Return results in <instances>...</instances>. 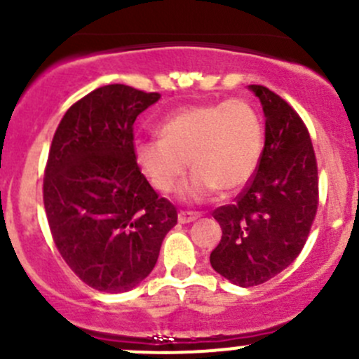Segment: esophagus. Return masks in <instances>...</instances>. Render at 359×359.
I'll use <instances>...</instances> for the list:
<instances>
[{"label": "esophagus", "mask_w": 359, "mask_h": 359, "mask_svg": "<svg viewBox=\"0 0 359 359\" xmlns=\"http://www.w3.org/2000/svg\"><path fill=\"white\" fill-rule=\"evenodd\" d=\"M196 219H200V213L198 212H179V222L180 224H189L194 222Z\"/></svg>", "instance_id": "esophagus-1"}]
</instances>
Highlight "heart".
<instances>
[{"label": "heart", "mask_w": 359, "mask_h": 359, "mask_svg": "<svg viewBox=\"0 0 359 359\" xmlns=\"http://www.w3.org/2000/svg\"><path fill=\"white\" fill-rule=\"evenodd\" d=\"M158 135L135 142L137 166L154 189L170 193L186 173L189 159L194 173L182 191L189 200H200L215 189H241L262 158V123L241 99L182 107L158 126Z\"/></svg>", "instance_id": "b5f03b06"}]
</instances>
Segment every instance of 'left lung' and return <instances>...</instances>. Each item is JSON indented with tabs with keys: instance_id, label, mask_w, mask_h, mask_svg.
<instances>
[{
	"instance_id": "left-lung-1",
	"label": "left lung",
	"mask_w": 359,
	"mask_h": 359,
	"mask_svg": "<svg viewBox=\"0 0 359 359\" xmlns=\"http://www.w3.org/2000/svg\"><path fill=\"white\" fill-rule=\"evenodd\" d=\"M266 116V142L255 175L233 205L213 212L222 238L213 269L238 287H255L299 257L318 210V165L309 132L287 100L250 85Z\"/></svg>"
}]
</instances>
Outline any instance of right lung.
Masks as SVG:
<instances>
[{
	"mask_svg": "<svg viewBox=\"0 0 359 359\" xmlns=\"http://www.w3.org/2000/svg\"><path fill=\"white\" fill-rule=\"evenodd\" d=\"M126 85L93 90L69 107L53 135L43 203L55 247L99 292L132 290L156 266L177 210L133 158V123L159 100Z\"/></svg>",
	"mask_w": 359,
	"mask_h": 359,
	"instance_id": "add662e5",
	"label": "right lung"
}]
</instances>
